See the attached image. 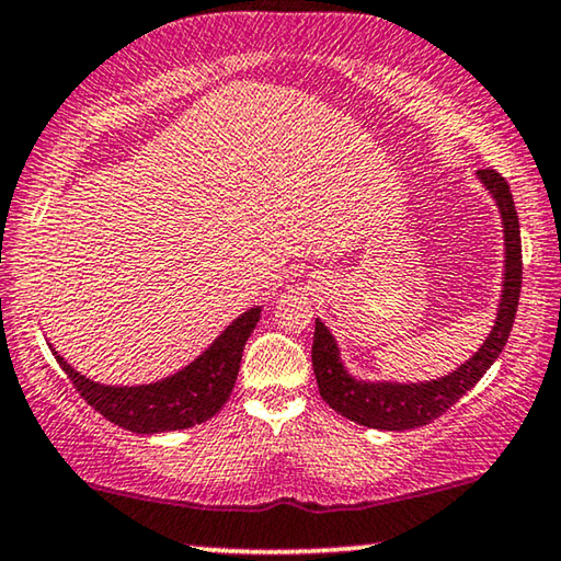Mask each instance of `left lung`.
<instances>
[{"mask_svg":"<svg viewBox=\"0 0 561 561\" xmlns=\"http://www.w3.org/2000/svg\"><path fill=\"white\" fill-rule=\"evenodd\" d=\"M491 196H494L501 227H504V282H501V299L496 309L494 328L483 345L456 367L454 373L436 380L423 382H392V380H357L347 373L340 357L337 340L324 328L322 320H314L312 342V367L317 388L324 403L350 421L378 431H411L436 421L448 411L458 398L466 396L483 373L496 363L504 350L508 332L514 328L516 307L522 291V237L519 216L508 191V183L494 169L476 173Z\"/></svg>","mask_w":561,"mask_h":561,"instance_id":"obj_1","label":"left lung"}]
</instances>
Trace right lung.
<instances>
[{
	"instance_id": "obj_1",
	"label": "right lung",
	"mask_w": 561,
	"mask_h": 561,
	"mask_svg": "<svg viewBox=\"0 0 561 561\" xmlns=\"http://www.w3.org/2000/svg\"><path fill=\"white\" fill-rule=\"evenodd\" d=\"M259 317L262 307L247 309L194 363L148 386H103L80 375L62 355H57V350H53V355L72 380L75 390L111 423L144 436L183 431L214 417L229 400L239 375L241 353Z\"/></svg>"
}]
</instances>
